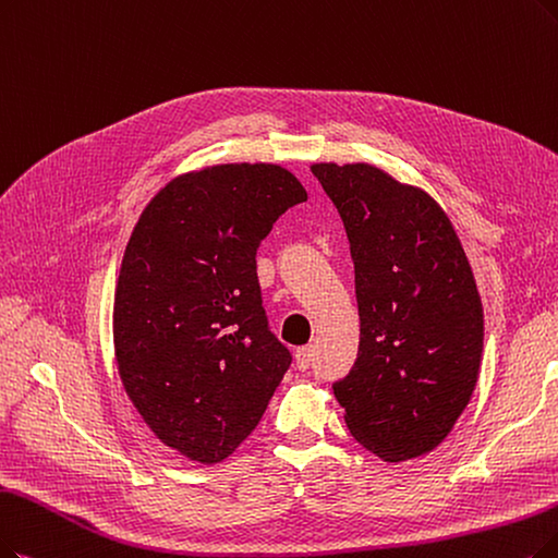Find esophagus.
I'll return each mask as SVG.
<instances>
[{
	"label": "esophagus",
	"mask_w": 558,
	"mask_h": 558,
	"mask_svg": "<svg viewBox=\"0 0 558 558\" xmlns=\"http://www.w3.org/2000/svg\"><path fill=\"white\" fill-rule=\"evenodd\" d=\"M311 364H314V348L311 345H302L295 350V366L300 371H306Z\"/></svg>",
	"instance_id": "34e87169"
}]
</instances>
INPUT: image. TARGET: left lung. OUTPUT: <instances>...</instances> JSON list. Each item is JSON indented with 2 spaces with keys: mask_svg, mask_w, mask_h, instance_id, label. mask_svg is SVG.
<instances>
[{
  "mask_svg": "<svg viewBox=\"0 0 558 558\" xmlns=\"http://www.w3.org/2000/svg\"><path fill=\"white\" fill-rule=\"evenodd\" d=\"M354 260L360 354L333 396L352 437L385 462L430 453L474 393L483 304L447 213L368 162H316Z\"/></svg>",
  "mask_w": 558,
  "mask_h": 558,
  "instance_id": "obj_1",
  "label": "left lung"
}]
</instances>
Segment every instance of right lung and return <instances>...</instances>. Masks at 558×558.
I'll use <instances>...</instances> for the list:
<instances>
[{
  "label": "right lung",
  "instance_id": "obj_1",
  "mask_svg": "<svg viewBox=\"0 0 558 558\" xmlns=\"http://www.w3.org/2000/svg\"><path fill=\"white\" fill-rule=\"evenodd\" d=\"M302 202L279 165H215L175 175L132 229L114 293L119 375L155 437L190 460H227L291 366L267 327L256 250Z\"/></svg>",
  "mask_w": 558,
  "mask_h": 558
}]
</instances>
